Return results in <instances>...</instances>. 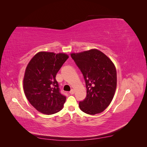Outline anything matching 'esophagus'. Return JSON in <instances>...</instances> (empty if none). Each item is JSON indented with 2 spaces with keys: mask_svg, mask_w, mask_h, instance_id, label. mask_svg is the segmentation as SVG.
<instances>
[{
  "mask_svg": "<svg viewBox=\"0 0 147 147\" xmlns=\"http://www.w3.org/2000/svg\"><path fill=\"white\" fill-rule=\"evenodd\" d=\"M69 93H70V94H71V95L74 94V89H71V90L69 92Z\"/></svg>",
  "mask_w": 147,
  "mask_h": 147,
  "instance_id": "1",
  "label": "esophagus"
}]
</instances>
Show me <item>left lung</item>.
<instances>
[{"mask_svg":"<svg viewBox=\"0 0 147 147\" xmlns=\"http://www.w3.org/2000/svg\"><path fill=\"white\" fill-rule=\"evenodd\" d=\"M84 76L86 96L79 103L80 109L90 115L100 114L110 105L117 86L115 65L107 55L98 49L71 53Z\"/></svg>","mask_w":147,"mask_h":147,"instance_id":"obj_1","label":"left lung"}]
</instances>
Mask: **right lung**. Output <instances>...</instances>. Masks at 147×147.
<instances>
[{
    "mask_svg": "<svg viewBox=\"0 0 147 147\" xmlns=\"http://www.w3.org/2000/svg\"><path fill=\"white\" fill-rule=\"evenodd\" d=\"M69 58L65 53L39 52L28 64L23 78V90L36 110L51 115L63 108L66 97L59 92L55 76Z\"/></svg>",
    "mask_w": 147,
    "mask_h": 147,
    "instance_id": "right-lung-1",
    "label": "right lung"
}]
</instances>
